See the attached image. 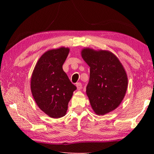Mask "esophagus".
<instances>
[{"instance_id": "1", "label": "esophagus", "mask_w": 154, "mask_h": 154, "mask_svg": "<svg viewBox=\"0 0 154 154\" xmlns=\"http://www.w3.org/2000/svg\"><path fill=\"white\" fill-rule=\"evenodd\" d=\"M76 86L77 88V90H81V89H82V84H81V83H77L76 84Z\"/></svg>"}]
</instances>
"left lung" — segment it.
<instances>
[{
    "label": "left lung",
    "instance_id": "1",
    "mask_svg": "<svg viewBox=\"0 0 154 154\" xmlns=\"http://www.w3.org/2000/svg\"><path fill=\"white\" fill-rule=\"evenodd\" d=\"M81 55L90 67L86 93L91 105L97 114L104 115L116 109L125 96L126 71L116 55L109 51L85 48Z\"/></svg>",
    "mask_w": 154,
    "mask_h": 154
}]
</instances>
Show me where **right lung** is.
<instances>
[{"label": "right lung", "mask_w": 154, "mask_h": 154, "mask_svg": "<svg viewBox=\"0 0 154 154\" xmlns=\"http://www.w3.org/2000/svg\"><path fill=\"white\" fill-rule=\"evenodd\" d=\"M69 52L64 47L49 50L35 65L31 78V91L38 107L54 119L63 117L77 87L63 70Z\"/></svg>", "instance_id": "1"}]
</instances>
